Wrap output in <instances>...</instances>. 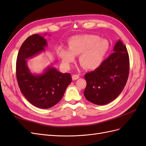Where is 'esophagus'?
<instances>
[{"instance_id": "1", "label": "esophagus", "mask_w": 146, "mask_h": 146, "mask_svg": "<svg viewBox=\"0 0 146 146\" xmlns=\"http://www.w3.org/2000/svg\"><path fill=\"white\" fill-rule=\"evenodd\" d=\"M72 78L73 80H77V79L80 78V76H79V75H77V74H74V75H72Z\"/></svg>"}]
</instances>
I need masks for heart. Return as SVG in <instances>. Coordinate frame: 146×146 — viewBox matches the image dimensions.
Returning <instances> with one entry per match:
<instances>
[{
	"instance_id": "b5f03b06",
	"label": "heart",
	"mask_w": 146,
	"mask_h": 146,
	"mask_svg": "<svg viewBox=\"0 0 146 146\" xmlns=\"http://www.w3.org/2000/svg\"><path fill=\"white\" fill-rule=\"evenodd\" d=\"M110 50V43L94 35H76L69 39L68 48L60 47L57 54L62 63L69 66L80 55L79 61L84 68L95 70L103 63Z\"/></svg>"
}]
</instances>
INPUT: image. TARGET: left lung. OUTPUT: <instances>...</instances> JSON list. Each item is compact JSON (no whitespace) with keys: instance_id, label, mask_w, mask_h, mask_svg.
<instances>
[{"instance_id":"obj_1","label":"left lung","mask_w":146,"mask_h":146,"mask_svg":"<svg viewBox=\"0 0 146 146\" xmlns=\"http://www.w3.org/2000/svg\"><path fill=\"white\" fill-rule=\"evenodd\" d=\"M114 52L100 67L85 75V98L99 105L109 104L116 99L125 87L129 74V57L121 40L116 42Z\"/></svg>"}]
</instances>
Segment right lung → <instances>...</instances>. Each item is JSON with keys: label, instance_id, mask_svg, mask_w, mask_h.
<instances>
[{"label": "right lung", "instance_id": "add662e5", "mask_svg": "<svg viewBox=\"0 0 146 146\" xmlns=\"http://www.w3.org/2000/svg\"><path fill=\"white\" fill-rule=\"evenodd\" d=\"M46 35L35 34L26 39L16 61V78L21 92L30 104L42 109L51 108L58 103L72 82L69 73L60 72L52 66H48L41 74L30 70L27 59L45 51Z\"/></svg>", "mask_w": 146, "mask_h": 146}]
</instances>
